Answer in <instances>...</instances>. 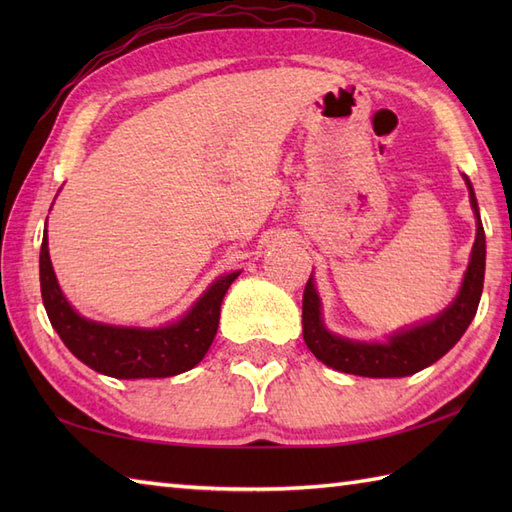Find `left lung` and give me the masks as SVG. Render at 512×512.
Returning <instances> with one entry per match:
<instances>
[{
  "instance_id": "8db88e82",
  "label": "left lung",
  "mask_w": 512,
  "mask_h": 512,
  "mask_svg": "<svg viewBox=\"0 0 512 512\" xmlns=\"http://www.w3.org/2000/svg\"><path fill=\"white\" fill-rule=\"evenodd\" d=\"M464 180L466 187H469L471 206L477 217V237L460 295L440 317L394 334L389 343H356L325 330L321 321V301L310 277L306 290H303V341L321 363L345 374L367 378L411 376L436 363L460 341V336L475 317L477 306H480L486 266V237L480 209H477L473 184L469 178Z\"/></svg>"
}]
</instances>
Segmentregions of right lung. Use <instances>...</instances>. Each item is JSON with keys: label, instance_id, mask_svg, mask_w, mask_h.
Listing matches in <instances>:
<instances>
[{"label": "right lung", "instance_id": "obj_1", "mask_svg": "<svg viewBox=\"0 0 512 512\" xmlns=\"http://www.w3.org/2000/svg\"><path fill=\"white\" fill-rule=\"evenodd\" d=\"M239 273L220 277L195 306L167 328H114L76 314L54 277L43 235L39 255L41 297L52 328L81 363L112 378H167L198 365L215 339L220 306Z\"/></svg>", "mask_w": 512, "mask_h": 512}]
</instances>
